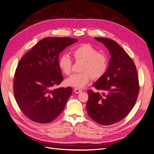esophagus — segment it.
<instances>
[{
    "instance_id": "1",
    "label": "esophagus",
    "mask_w": 154,
    "mask_h": 154,
    "mask_svg": "<svg viewBox=\"0 0 154 154\" xmlns=\"http://www.w3.org/2000/svg\"><path fill=\"white\" fill-rule=\"evenodd\" d=\"M74 91H75V93L78 94V93H80L81 92H82V90L81 89H79V88H75L74 89Z\"/></svg>"
}]
</instances>
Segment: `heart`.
I'll return each instance as SVG.
<instances>
[{"instance_id": "b5f03b06", "label": "heart", "mask_w": 154, "mask_h": 154, "mask_svg": "<svg viewBox=\"0 0 154 154\" xmlns=\"http://www.w3.org/2000/svg\"><path fill=\"white\" fill-rule=\"evenodd\" d=\"M72 54L76 61H82L80 73L73 74L68 78L65 83L68 86L82 88L92 79H98L104 75L108 68L107 57L98 53L91 45L84 44L72 51ZM59 67L62 72L69 75L72 71V60L66 54H62L58 60Z\"/></svg>"}]
</instances>
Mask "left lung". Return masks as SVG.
Instances as JSON below:
<instances>
[{"label":"left lung","mask_w":154,"mask_h":154,"mask_svg":"<svg viewBox=\"0 0 154 154\" xmlns=\"http://www.w3.org/2000/svg\"><path fill=\"white\" fill-rule=\"evenodd\" d=\"M103 43L111 55L109 66L93 86L98 91H88L86 109L93 120L103 126L121 121L133 109L140 90L138 75L131 57L111 39L95 37Z\"/></svg>","instance_id":"left-lung-1"}]
</instances>
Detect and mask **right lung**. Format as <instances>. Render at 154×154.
<instances>
[{"label":"right lung","instance_id":"right-lung-1","mask_svg":"<svg viewBox=\"0 0 154 154\" xmlns=\"http://www.w3.org/2000/svg\"><path fill=\"white\" fill-rule=\"evenodd\" d=\"M77 41L68 37L44 38L19 61L14 73V95L20 110L31 121L47 124L63 110L72 89H54L63 80L59 55Z\"/></svg>","mask_w":154,"mask_h":154}]
</instances>
